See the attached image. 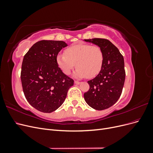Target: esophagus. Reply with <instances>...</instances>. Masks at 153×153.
Listing matches in <instances>:
<instances>
[{"label": "esophagus", "mask_w": 153, "mask_h": 153, "mask_svg": "<svg viewBox=\"0 0 153 153\" xmlns=\"http://www.w3.org/2000/svg\"><path fill=\"white\" fill-rule=\"evenodd\" d=\"M75 84H77V85H79L80 84V82H78V81H75Z\"/></svg>", "instance_id": "34e87169"}]
</instances>
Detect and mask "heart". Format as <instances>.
Wrapping results in <instances>:
<instances>
[{"mask_svg":"<svg viewBox=\"0 0 153 153\" xmlns=\"http://www.w3.org/2000/svg\"><path fill=\"white\" fill-rule=\"evenodd\" d=\"M64 53L57 55V65L65 75H69L76 63L73 75L76 78H93L101 71L104 62V54L98 46L89 44H74L67 48Z\"/></svg>","mask_w":153,"mask_h":153,"instance_id":"b5f03b06","label":"heart"}]
</instances>
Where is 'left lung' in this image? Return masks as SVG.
Returning a JSON list of instances; mask_svg holds the SVG:
<instances>
[{
    "mask_svg": "<svg viewBox=\"0 0 153 153\" xmlns=\"http://www.w3.org/2000/svg\"><path fill=\"white\" fill-rule=\"evenodd\" d=\"M99 47L104 54L101 71L88 81L89 89L84 96L86 103L95 110L108 108L117 102L122 93L125 81L124 61L118 48L108 39H84Z\"/></svg>",
    "mask_w": 153,
    "mask_h": 153,
    "instance_id": "obj_1",
    "label": "left lung"
}]
</instances>
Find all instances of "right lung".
<instances>
[{
    "instance_id": "right-lung-1",
    "label": "right lung",
    "mask_w": 153,
    "mask_h": 153,
    "mask_svg": "<svg viewBox=\"0 0 153 153\" xmlns=\"http://www.w3.org/2000/svg\"><path fill=\"white\" fill-rule=\"evenodd\" d=\"M62 41L42 40L32 45L23 59L21 81L27 101L44 113L56 110L65 100L73 80L64 74L56 61Z\"/></svg>"
}]
</instances>
